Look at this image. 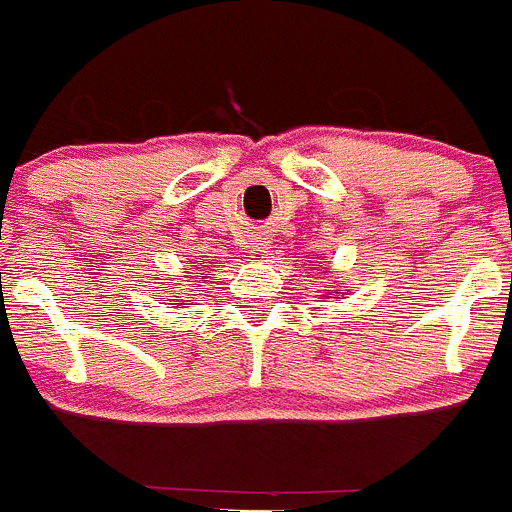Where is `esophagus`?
I'll list each match as a JSON object with an SVG mask.
<instances>
[{"label":"esophagus","instance_id":"esophagus-1","mask_svg":"<svg viewBox=\"0 0 512 512\" xmlns=\"http://www.w3.org/2000/svg\"><path fill=\"white\" fill-rule=\"evenodd\" d=\"M266 246H269V243H266L264 238H261V241L256 243V251H251V253H261V251H266ZM253 259H256V256H253Z\"/></svg>","mask_w":512,"mask_h":512}]
</instances>
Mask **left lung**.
<instances>
[{
    "label": "left lung",
    "instance_id": "1",
    "mask_svg": "<svg viewBox=\"0 0 512 512\" xmlns=\"http://www.w3.org/2000/svg\"><path fill=\"white\" fill-rule=\"evenodd\" d=\"M321 296H326V299H339V296H344V291H334V289H324L321 291Z\"/></svg>",
    "mask_w": 512,
    "mask_h": 512
}]
</instances>
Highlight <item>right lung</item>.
I'll return each instance as SVG.
<instances>
[{
  "label": "right lung",
  "instance_id": "1",
  "mask_svg": "<svg viewBox=\"0 0 512 512\" xmlns=\"http://www.w3.org/2000/svg\"><path fill=\"white\" fill-rule=\"evenodd\" d=\"M188 279H191V276H188ZM201 284H203V281H201ZM163 289H165V286H163ZM191 296L193 294H188V299H191ZM178 299H180V296H178ZM180 301H183V299H180ZM178 306H183V304H178Z\"/></svg>",
  "mask_w": 512,
  "mask_h": 512
}]
</instances>
